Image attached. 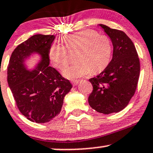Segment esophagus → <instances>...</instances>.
<instances>
[{"instance_id":"34e87169","label":"esophagus","mask_w":153,"mask_h":153,"mask_svg":"<svg viewBox=\"0 0 153 153\" xmlns=\"http://www.w3.org/2000/svg\"><path fill=\"white\" fill-rule=\"evenodd\" d=\"M78 82H79V80H71V83L72 84H73V85H76L78 83Z\"/></svg>"}]
</instances>
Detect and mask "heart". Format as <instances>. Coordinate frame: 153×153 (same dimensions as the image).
I'll return each instance as SVG.
<instances>
[{"mask_svg": "<svg viewBox=\"0 0 153 153\" xmlns=\"http://www.w3.org/2000/svg\"><path fill=\"white\" fill-rule=\"evenodd\" d=\"M63 45L54 43L50 46L48 56L53 66L63 70L69 62L68 51L78 50L75 62L64 70L68 78H75L98 73L107 68L112 57V47L110 38L100 36L92 30H84L63 38ZM67 48L66 49V48Z\"/></svg>", "mask_w": 153, "mask_h": 153, "instance_id": "obj_1", "label": "heart"}]
</instances>
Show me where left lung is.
I'll use <instances>...</instances> for the list:
<instances>
[{
    "label": "left lung",
    "instance_id": "8db88e82",
    "mask_svg": "<svg viewBox=\"0 0 153 153\" xmlns=\"http://www.w3.org/2000/svg\"><path fill=\"white\" fill-rule=\"evenodd\" d=\"M100 25L111 39L113 54L107 68L89 79L93 91L88 97V103L98 112L110 114L123 110L134 95L140 63L133 42L124 32Z\"/></svg>",
    "mask_w": 153,
    "mask_h": 153
}]
</instances>
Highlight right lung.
<instances>
[{
    "label": "right lung",
    "mask_w": 153,
    "mask_h": 153,
    "mask_svg": "<svg viewBox=\"0 0 153 153\" xmlns=\"http://www.w3.org/2000/svg\"><path fill=\"white\" fill-rule=\"evenodd\" d=\"M53 35H35L23 42L11 53L7 67V80L18 109L28 120L47 123L57 116L65 96L72 84L57 70L48 66V51L54 40ZM33 53L41 55L35 70L25 68V58Z\"/></svg>",
    "instance_id": "1"
}]
</instances>
